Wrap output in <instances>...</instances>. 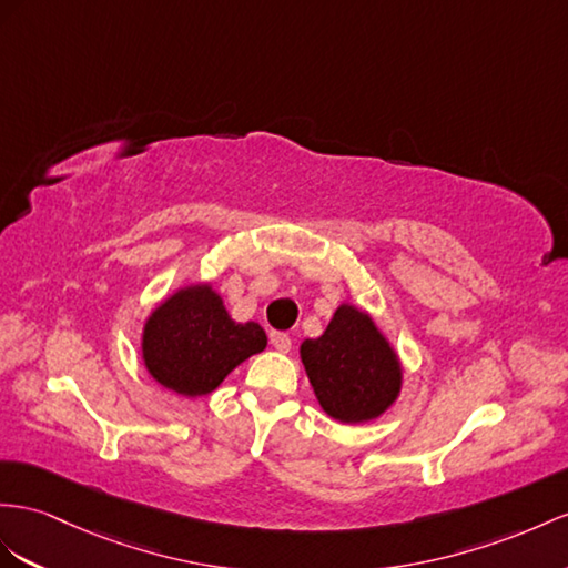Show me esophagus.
Returning a JSON list of instances; mask_svg holds the SVG:
<instances>
[{
	"label": "esophagus",
	"mask_w": 568,
	"mask_h": 568,
	"mask_svg": "<svg viewBox=\"0 0 568 568\" xmlns=\"http://www.w3.org/2000/svg\"><path fill=\"white\" fill-rule=\"evenodd\" d=\"M271 345L275 347L278 353H287L290 347H293V341H290L287 333H281V331H273L271 333Z\"/></svg>",
	"instance_id": "esophagus-1"
}]
</instances>
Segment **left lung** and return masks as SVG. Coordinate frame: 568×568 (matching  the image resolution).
Wrapping results in <instances>:
<instances>
[{"label":"left lung","instance_id":"8db88e82","mask_svg":"<svg viewBox=\"0 0 568 568\" xmlns=\"http://www.w3.org/2000/svg\"><path fill=\"white\" fill-rule=\"evenodd\" d=\"M300 355L322 408L355 425L379 417L400 390V365L367 314L343 304L322 338L304 341Z\"/></svg>","mask_w":568,"mask_h":568}]
</instances>
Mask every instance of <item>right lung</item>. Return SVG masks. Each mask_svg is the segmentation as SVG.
I'll return each instance as SVG.
<instances>
[{"mask_svg": "<svg viewBox=\"0 0 568 568\" xmlns=\"http://www.w3.org/2000/svg\"><path fill=\"white\" fill-rule=\"evenodd\" d=\"M266 347L258 324H237L209 285L184 287L153 312L143 331V362L158 384L206 396L240 362Z\"/></svg>", "mask_w": 568, "mask_h": 568, "instance_id": "right-lung-1", "label": "right lung"}]
</instances>
